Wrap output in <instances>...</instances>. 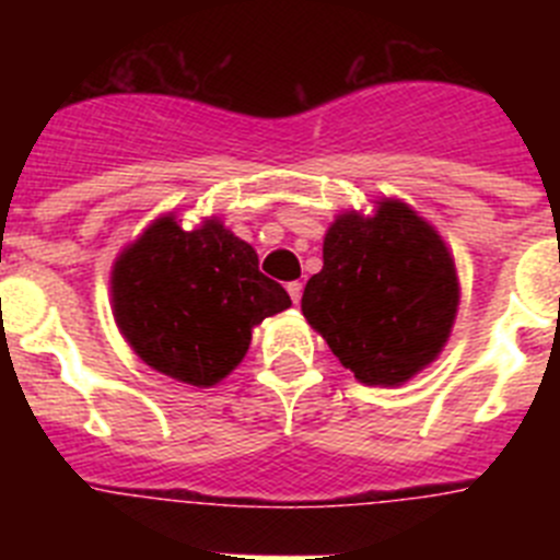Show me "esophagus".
<instances>
[{"mask_svg":"<svg viewBox=\"0 0 560 560\" xmlns=\"http://www.w3.org/2000/svg\"><path fill=\"white\" fill-rule=\"evenodd\" d=\"M285 289H289V296L294 300V303H300V300H303V283H300V280H291Z\"/></svg>","mask_w":560,"mask_h":560,"instance_id":"34e87169","label":"esophagus"}]
</instances>
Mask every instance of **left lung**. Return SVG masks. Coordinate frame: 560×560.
Returning a JSON list of instances; mask_svg holds the SVG:
<instances>
[{
    "label": "left lung",
    "instance_id": "1",
    "mask_svg": "<svg viewBox=\"0 0 560 560\" xmlns=\"http://www.w3.org/2000/svg\"><path fill=\"white\" fill-rule=\"evenodd\" d=\"M459 305L454 257L409 205L375 201L325 232L323 271L305 283L303 316L361 384L398 387L440 355Z\"/></svg>",
    "mask_w": 560,
    "mask_h": 560
}]
</instances>
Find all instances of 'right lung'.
<instances>
[{
	"label": "right lung",
	"mask_w": 560,
	"mask_h": 560,
	"mask_svg": "<svg viewBox=\"0 0 560 560\" xmlns=\"http://www.w3.org/2000/svg\"><path fill=\"white\" fill-rule=\"evenodd\" d=\"M291 305L257 252L219 219L196 230L167 212L114 260L117 328L148 368L212 387L241 364L252 328Z\"/></svg>",
	"instance_id": "1"
}]
</instances>
